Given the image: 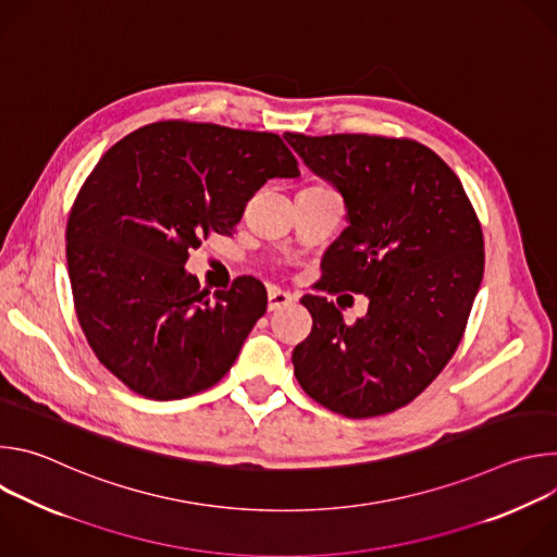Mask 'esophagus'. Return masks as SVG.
I'll list each match as a JSON object with an SVG mask.
<instances>
[{"label": "esophagus", "instance_id": "34e87169", "mask_svg": "<svg viewBox=\"0 0 557 557\" xmlns=\"http://www.w3.org/2000/svg\"><path fill=\"white\" fill-rule=\"evenodd\" d=\"M293 301L295 297L290 293H284L280 288H269V310H280Z\"/></svg>", "mask_w": 557, "mask_h": 557}]
</instances>
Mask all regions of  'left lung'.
<instances>
[{"mask_svg": "<svg viewBox=\"0 0 557 557\" xmlns=\"http://www.w3.org/2000/svg\"><path fill=\"white\" fill-rule=\"evenodd\" d=\"M344 198L322 288L363 293L352 326L320 295L301 304L310 335L293 350L304 392L348 419L399 410L458 348L485 271L483 231L458 176L425 145L368 134H284Z\"/></svg>", "mask_w": 557, "mask_h": 557, "instance_id": "left-lung-1", "label": "left lung"}]
</instances>
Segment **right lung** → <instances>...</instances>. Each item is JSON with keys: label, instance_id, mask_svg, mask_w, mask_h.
Here are the masks:
<instances>
[{"label": "right lung", "instance_id": "add662e5", "mask_svg": "<svg viewBox=\"0 0 557 557\" xmlns=\"http://www.w3.org/2000/svg\"><path fill=\"white\" fill-rule=\"evenodd\" d=\"M277 134L161 121L110 147L65 228L78 324L99 361L136 394L183 399L218 383L267 312V288L237 277L200 290L185 264L231 233L269 178H297Z\"/></svg>", "mask_w": 557, "mask_h": 557}]
</instances>
